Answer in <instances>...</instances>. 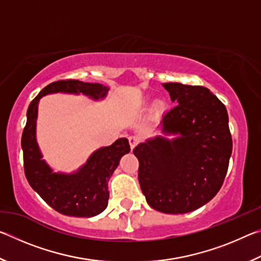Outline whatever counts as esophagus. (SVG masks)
Returning <instances> with one entry per match:
<instances>
[{"label": "esophagus", "instance_id": "34e87169", "mask_svg": "<svg viewBox=\"0 0 261 261\" xmlns=\"http://www.w3.org/2000/svg\"><path fill=\"white\" fill-rule=\"evenodd\" d=\"M129 143H130L131 149H134L137 146V145L139 144V138H138V137H136V136H131V137H129Z\"/></svg>", "mask_w": 261, "mask_h": 261}]
</instances>
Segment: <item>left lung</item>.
Segmentation results:
<instances>
[{"label": "left lung", "instance_id": "obj_1", "mask_svg": "<svg viewBox=\"0 0 261 261\" xmlns=\"http://www.w3.org/2000/svg\"><path fill=\"white\" fill-rule=\"evenodd\" d=\"M176 103L162 117V131L179 135L174 140L156 137L139 144L138 179L147 204L167 214L199 208L219 192L226 177L232 139L228 113L204 86L165 83Z\"/></svg>", "mask_w": 261, "mask_h": 261}]
</instances>
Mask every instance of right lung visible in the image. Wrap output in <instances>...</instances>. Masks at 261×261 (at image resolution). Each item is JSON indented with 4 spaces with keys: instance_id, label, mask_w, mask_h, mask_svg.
I'll return each mask as SVG.
<instances>
[{
    "instance_id": "1",
    "label": "right lung",
    "mask_w": 261,
    "mask_h": 261,
    "mask_svg": "<svg viewBox=\"0 0 261 261\" xmlns=\"http://www.w3.org/2000/svg\"><path fill=\"white\" fill-rule=\"evenodd\" d=\"M107 91L108 88L100 84L62 79L42 88L29 106L28 121L21 135L25 176L34 191L61 214L91 218L105 211L109 198L107 183L121 158L130 152V145L126 138H120L110 146L92 154L86 165L76 174L53 173L46 162L41 160V153L35 140L39 100L41 96L55 92L83 93L99 99L103 98Z\"/></svg>"
}]
</instances>
